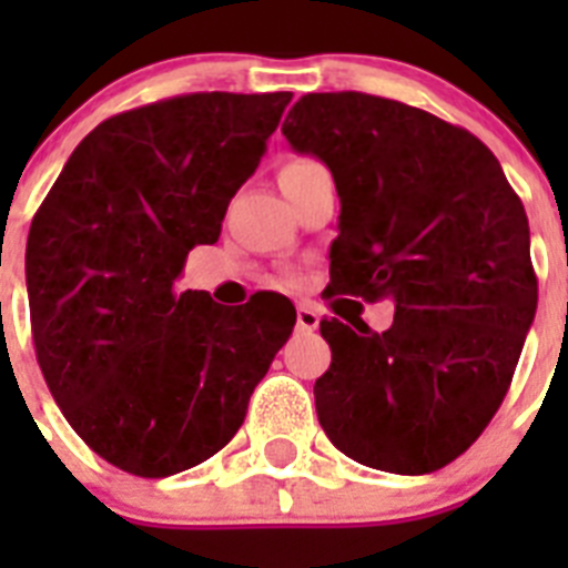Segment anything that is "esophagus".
<instances>
[{"label": "esophagus", "mask_w": 568, "mask_h": 568, "mask_svg": "<svg viewBox=\"0 0 568 568\" xmlns=\"http://www.w3.org/2000/svg\"><path fill=\"white\" fill-rule=\"evenodd\" d=\"M295 324H298L301 333H315L321 324V313L315 310V304H310V301H301L298 310H295Z\"/></svg>", "instance_id": "1"}]
</instances>
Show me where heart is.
<instances>
[{
	"mask_svg": "<svg viewBox=\"0 0 568 568\" xmlns=\"http://www.w3.org/2000/svg\"><path fill=\"white\" fill-rule=\"evenodd\" d=\"M310 168H318V162H315V159H310V155H293V159H287V162H284L278 179H281V175L304 173V170H310Z\"/></svg>",
	"mask_w": 568,
	"mask_h": 568,
	"instance_id": "heart-1",
	"label": "heart"
}]
</instances>
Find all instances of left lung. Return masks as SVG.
Listing matches in <instances>:
<instances>
[{"label": "left lung", "mask_w": 568, "mask_h": 568, "mask_svg": "<svg viewBox=\"0 0 568 568\" xmlns=\"http://www.w3.org/2000/svg\"><path fill=\"white\" fill-rule=\"evenodd\" d=\"M281 130L335 179V293L395 301L386 333L321 321L324 433L395 475L453 464L504 404L538 310L518 193L478 135L395 99L307 93Z\"/></svg>", "instance_id": "obj_1"}]
</instances>
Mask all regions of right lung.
<instances>
[{
	"mask_svg": "<svg viewBox=\"0 0 568 568\" xmlns=\"http://www.w3.org/2000/svg\"><path fill=\"white\" fill-rule=\"evenodd\" d=\"M293 93H184L110 115L70 153L28 235L30 329L50 395L108 464L168 478L239 433L295 310L175 293Z\"/></svg>",
	"mask_w": 568,
	"mask_h": 568,
	"instance_id": "obj_1",
	"label": "right lung"
}]
</instances>
